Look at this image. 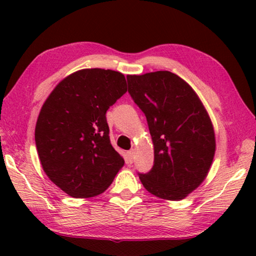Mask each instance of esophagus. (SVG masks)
Masks as SVG:
<instances>
[{"label": "esophagus", "mask_w": 256, "mask_h": 256, "mask_svg": "<svg viewBox=\"0 0 256 256\" xmlns=\"http://www.w3.org/2000/svg\"><path fill=\"white\" fill-rule=\"evenodd\" d=\"M132 158H134V150H130V152H127V160L129 163L132 162Z\"/></svg>", "instance_id": "esophagus-1"}]
</instances>
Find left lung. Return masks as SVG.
I'll list each match as a JSON object with an SVG mask.
<instances>
[{
	"label": "left lung",
	"mask_w": 256,
	"mask_h": 256,
	"mask_svg": "<svg viewBox=\"0 0 256 256\" xmlns=\"http://www.w3.org/2000/svg\"><path fill=\"white\" fill-rule=\"evenodd\" d=\"M128 92L148 121L154 166L140 174L150 194L180 200L208 176L216 152L211 118L197 93L169 71L128 76Z\"/></svg>",
	"instance_id": "left-lung-1"
}]
</instances>
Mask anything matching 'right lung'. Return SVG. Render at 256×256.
Here are the masks:
<instances>
[{
    "label": "right lung",
    "instance_id": "add662e5",
    "mask_svg": "<svg viewBox=\"0 0 256 256\" xmlns=\"http://www.w3.org/2000/svg\"><path fill=\"white\" fill-rule=\"evenodd\" d=\"M126 92L122 73L84 68L62 79L42 106L34 129L40 164L71 197L102 194L124 166L110 144L106 112Z\"/></svg>",
    "mask_w": 256,
    "mask_h": 256
}]
</instances>
